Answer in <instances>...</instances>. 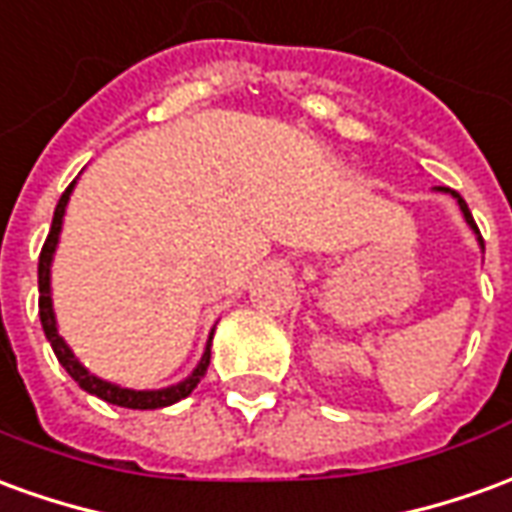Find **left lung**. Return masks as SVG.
Segmentation results:
<instances>
[{
	"label": "left lung",
	"instance_id": "1",
	"mask_svg": "<svg viewBox=\"0 0 512 512\" xmlns=\"http://www.w3.org/2000/svg\"><path fill=\"white\" fill-rule=\"evenodd\" d=\"M438 191H446V194L455 196L457 205H460V210H463V216H466L468 227H471V230H474V232H477V235H480V230H477V224H474V216H471V210H468V205H466V199H463V196L457 194V191H449V188H438ZM480 246H482V238H480Z\"/></svg>",
	"mask_w": 512,
	"mask_h": 512
}]
</instances>
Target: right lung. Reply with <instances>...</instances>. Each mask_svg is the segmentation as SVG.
I'll return each instance as SVG.
<instances>
[{
  "mask_svg": "<svg viewBox=\"0 0 512 512\" xmlns=\"http://www.w3.org/2000/svg\"><path fill=\"white\" fill-rule=\"evenodd\" d=\"M74 191V182H71L69 188L63 191L60 196V202L55 207V219H52V230L46 235L44 249H41V257H38V313H41V327H44L46 338L52 343V349H55L57 360H60V366L66 368L71 374V380L80 385L82 391L94 393L99 399H105L110 405H119V407H130V410H157V407H169L174 402H180L185 399L188 393L194 391L199 380L205 377L207 366H210V341H207V349L202 360H199V366L191 371V377H185L177 385H171V388H160V391H132V388H119V385H113V382H105L94 377L88 368L82 366L80 360L74 357L66 341L57 335V321H55V310H52V285H49V271H52V255H55L57 249V238H60V227H63V213H66V205H69V196Z\"/></svg>",
  "mask_w": 512,
  "mask_h": 512,
  "instance_id": "right-lung-1",
  "label": "right lung"
}]
</instances>
